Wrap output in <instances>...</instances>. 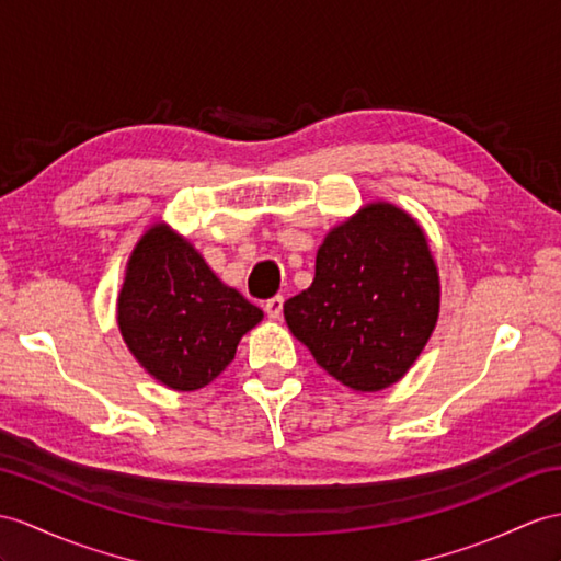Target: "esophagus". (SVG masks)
<instances>
[{"mask_svg":"<svg viewBox=\"0 0 561 561\" xmlns=\"http://www.w3.org/2000/svg\"><path fill=\"white\" fill-rule=\"evenodd\" d=\"M264 311H266V317L273 319V321L280 319V313H283V297L276 295V297L266 299V302H264Z\"/></svg>","mask_w":561,"mask_h":561,"instance_id":"obj_1","label":"esophagus"}]
</instances>
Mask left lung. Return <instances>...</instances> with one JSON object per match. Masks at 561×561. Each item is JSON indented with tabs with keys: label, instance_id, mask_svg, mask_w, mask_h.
I'll return each mask as SVG.
<instances>
[{
	"label": "left lung",
	"instance_id": "1",
	"mask_svg": "<svg viewBox=\"0 0 561 561\" xmlns=\"http://www.w3.org/2000/svg\"><path fill=\"white\" fill-rule=\"evenodd\" d=\"M438 309V268L423 230L383 202L325 236L313 283L283 305L323 371L359 392L398 383L428 343Z\"/></svg>",
	"mask_w": 561,
	"mask_h": 561
}]
</instances>
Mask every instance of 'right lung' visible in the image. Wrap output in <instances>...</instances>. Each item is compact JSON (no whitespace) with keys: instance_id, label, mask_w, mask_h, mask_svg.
Returning a JSON list of instances; mask_svg holds the SVG:
<instances>
[{"instance_id":"add662e5","label":"right lung","mask_w":561,"mask_h":561,"mask_svg":"<svg viewBox=\"0 0 561 561\" xmlns=\"http://www.w3.org/2000/svg\"><path fill=\"white\" fill-rule=\"evenodd\" d=\"M264 311L214 276L193 244L157 224L133 250L118 328L147 374L173 390L209 386Z\"/></svg>"}]
</instances>
